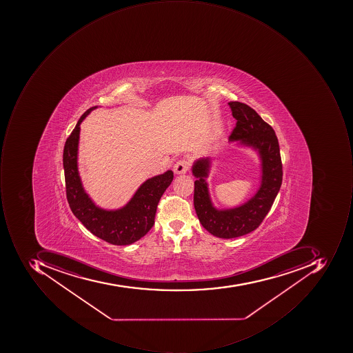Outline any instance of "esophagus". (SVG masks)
<instances>
[{"label":"esophagus","instance_id":"obj_1","mask_svg":"<svg viewBox=\"0 0 353 353\" xmlns=\"http://www.w3.org/2000/svg\"><path fill=\"white\" fill-rule=\"evenodd\" d=\"M189 162L185 159H180L176 162L175 165H174V172L176 174H185L189 170Z\"/></svg>","mask_w":353,"mask_h":353}]
</instances>
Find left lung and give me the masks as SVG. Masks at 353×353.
<instances>
[{"mask_svg": "<svg viewBox=\"0 0 353 353\" xmlns=\"http://www.w3.org/2000/svg\"><path fill=\"white\" fill-rule=\"evenodd\" d=\"M236 120L229 142L252 148L261 161V185L246 203L230 209L219 210L213 205L205 181L211 159L201 158L192 166L194 182V208L205 230L221 239L239 238L256 230L270 212L282 183V162L279 142L272 127L248 105L240 101L228 103Z\"/></svg>", "mask_w": 353, "mask_h": 353, "instance_id": "1", "label": "left lung"}]
</instances>
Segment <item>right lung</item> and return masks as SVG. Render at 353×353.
<instances>
[{"label": "right lung", "mask_w": 353, "mask_h": 353, "mask_svg": "<svg viewBox=\"0 0 353 353\" xmlns=\"http://www.w3.org/2000/svg\"><path fill=\"white\" fill-rule=\"evenodd\" d=\"M97 106L88 109L65 141L63 148L67 199L72 212L97 238L112 245H130L150 230L158 203L174 178L172 171L144 181L124 207L105 210L97 207L83 189L77 166L79 132L85 117Z\"/></svg>", "instance_id": "1"}]
</instances>
